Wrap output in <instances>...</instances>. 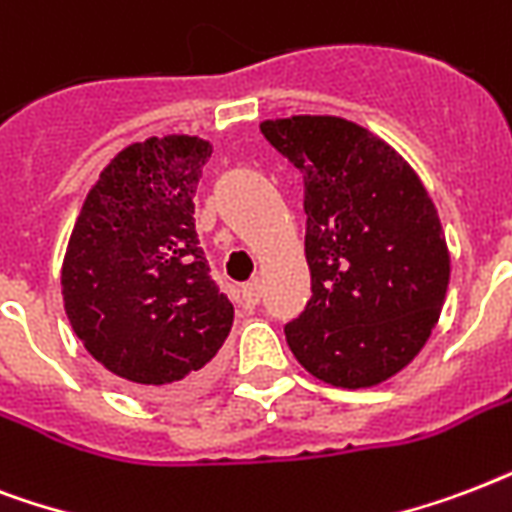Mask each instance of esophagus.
<instances>
[{
  "instance_id": "1",
  "label": "esophagus",
  "mask_w": 512,
  "mask_h": 512,
  "mask_svg": "<svg viewBox=\"0 0 512 512\" xmlns=\"http://www.w3.org/2000/svg\"><path fill=\"white\" fill-rule=\"evenodd\" d=\"M259 301H261L259 280H251V283L240 285V304H243L245 310H253V307H256Z\"/></svg>"
}]
</instances>
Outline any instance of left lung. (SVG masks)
Listing matches in <instances>:
<instances>
[{"label":"left lung","mask_w":512,"mask_h":512,"mask_svg":"<svg viewBox=\"0 0 512 512\" xmlns=\"http://www.w3.org/2000/svg\"><path fill=\"white\" fill-rule=\"evenodd\" d=\"M304 176L312 299L288 347L334 387H371L406 368L433 334L449 288L441 219L419 176L382 138L342 117L261 122Z\"/></svg>","instance_id":"obj_1"}]
</instances>
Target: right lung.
Segmentation results:
<instances>
[{
	"label": "right lung",
	"instance_id": "add662e5",
	"mask_svg": "<svg viewBox=\"0 0 512 512\" xmlns=\"http://www.w3.org/2000/svg\"><path fill=\"white\" fill-rule=\"evenodd\" d=\"M211 144L146 138L122 149L71 232L63 307L85 350L141 395L200 384L235 307L211 277L194 229V192Z\"/></svg>",
	"mask_w": 512,
	"mask_h": 512
}]
</instances>
